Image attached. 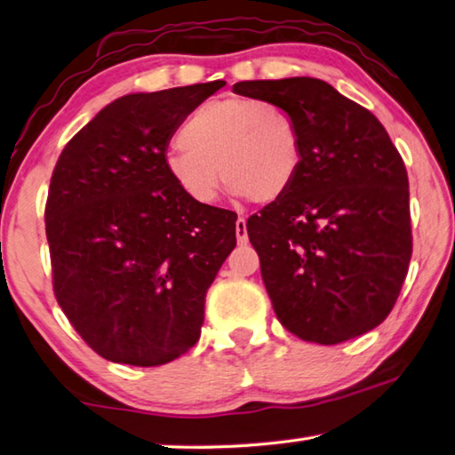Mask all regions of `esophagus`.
I'll use <instances>...</instances> for the list:
<instances>
[{"instance_id": "obj_1", "label": "esophagus", "mask_w": 455, "mask_h": 455, "mask_svg": "<svg viewBox=\"0 0 455 455\" xmlns=\"http://www.w3.org/2000/svg\"><path fill=\"white\" fill-rule=\"evenodd\" d=\"M235 230H236V241H238V244H246V243H249V235H246V220H244L243 217L236 219Z\"/></svg>"}]
</instances>
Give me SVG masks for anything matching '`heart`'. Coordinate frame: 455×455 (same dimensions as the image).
Returning a JSON list of instances; mask_svg holds the SVG:
<instances>
[{"instance_id":"b5f03b06","label":"heart","mask_w":455,"mask_h":455,"mask_svg":"<svg viewBox=\"0 0 455 455\" xmlns=\"http://www.w3.org/2000/svg\"><path fill=\"white\" fill-rule=\"evenodd\" d=\"M179 144L166 154V172L200 204L217 198L220 174L249 203H275L292 188L303 166L297 120L257 98H219L198 106L180 128Z\"/></svg>"}]
</instances>
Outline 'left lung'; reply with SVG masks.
Here are the masks:
<instances>
[{
	"label": "left lung",
	"instance_id": "1",
	"mask_svg": "<svg viewBox=\"0 0 455 455\" xmlns=\"http://www.w3.org/2000/svg\"><path fill=\"white\" fill-rule=\"evenodd\" d=\"M233 90L284 108L303 136L292 188L246 220L276 319L319 345L375 329L394 309L413 246L410 182L387 130L317 78Z\"/></svg>",
	"mask_w": 455,
	"mask_h": 455
}]
</instances>
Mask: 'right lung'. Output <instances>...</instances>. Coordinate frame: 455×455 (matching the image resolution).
Wrapping results in <instances>:
<instances>
[{"instance_id":"add662e5","label":"right lung","mask_w":455,"mask_h":455,"mask_svg":"<svg viewBox=\"0 0 455 455\" xmlns=\"http://www.w3.org/2000/svg\"><path fill=\"white\" fill-rule=\"evenodd\" d=\"M225 82L128 94L100 110L53 168L45 236L53 295L114 363H171L198 341L204 297L235 249L236 214L166 172L172 134Z\"/></svg>"}]
</instances>
